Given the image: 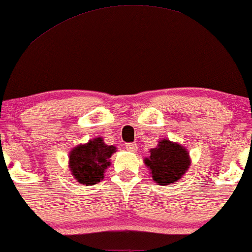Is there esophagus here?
Segmentation results:
<instances>
[{"instance_id": "1", "label": "esophagus", "mask_w": 252, "mask_h": 252, "mask_svg": "<svg viewBox=\"0 0 252 252\" xmlns=\"http://www.w3.org/2000/svg\"><path fill=\"white\" fill-rule=\"evenodd\" d=\"M126 149L127 151H129V152H137L138 145L135 143H128L126 144Z\"/></svg>"}]
</instances>
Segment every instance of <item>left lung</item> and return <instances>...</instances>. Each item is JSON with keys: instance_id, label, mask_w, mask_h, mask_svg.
Segmentation results:
<instances>
[{"instance_id": "1", "label": "left lung", "mask_w": 252, "mask_h": 252, "mask_svg": "<svg viewBox=\"0 0 252 252\" xmlns=\"http://www.w3.org/2000/svg\"><path fill=\"white\" fill-rule=\"evenodd\" d=\"M152 179L158 185L165 186L177 183L184 177L191 165L189 151L182 144L162 138L150 156L144 159Z\"/></svg>"}]
</instances>
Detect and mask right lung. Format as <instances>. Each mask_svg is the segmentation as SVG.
Wrapping results in <instances>:
<instances>
[{
  "label": "right lung",
  "mask_w": 252,
  "mask_h": 252,
  "mask_svg": "<svg viewBox=\"0 0 252 252\" xmlns=\"http://www.w3.org/2000/svg\"><path fill=\"white\" fill-rule=\"evenodd\" d=\"M115 151L117 147L106 145L100 137L73 147L68 157V168L74 180L86 186L100 183L106 168L111 165L109 158Z\"/></svg>",
  "instance_id": "obj_1"
}]
</instances>
